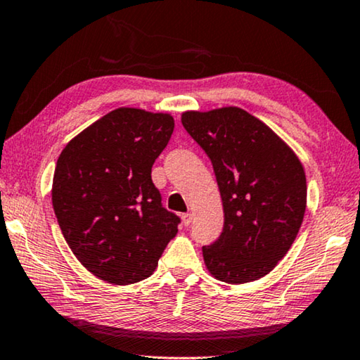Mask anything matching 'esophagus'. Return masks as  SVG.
<instances>
[{
  "label": "esophagus",
  "mask_w": 360,
  "mask_h": 360,
  "mask_svg": "<svg viewBox=\"0 0 360 360\" xmlns=\"http://www.w3.org/2000/svg\"><path fill=\"white\" fill-rule=\"evenodd\" d=\"M191 221H193V214H190V212H186V214H181V222H184L185 227H188Z\"/></svg>",
  "instance_id": "34e87169"
}]
</instances>
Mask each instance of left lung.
Instances as JSON below:
<instances>
[{"label":"left lung","mask_w":360,"mask_h":360,"mask_svg":"<svg viewBox=\"0 0 360 360\" xmlns=\"http://www.w3.org/2000/svg\"><path fill=\"white\" fill-rule=\"evenodd\" d=\"M181 124L211 159L222 198V233L202 247L207 271L227 284L263 278L289 252L304 221V165L243 108L184 112Z\"/></svg>","instance_id":"obj_1"}]
</instances>
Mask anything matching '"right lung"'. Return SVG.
I'll return each instance as SVG.
<instances>
[{"label":"right lung","instance_id":"1","mask_svg":"<svg viewBox=\"0 0 360 360\" xmlns=\"http://www.w3.org/2000/svg\"><path fill=\"white\" fill-rule=\"evenodd\" d=\"M174 117L120 107L71 139L56 162L51 202L82 266L115 285L158 268L180 217L162 207L150 169L174 133Z\"/></svg>","mask_w":360,"mask_h":360}]
</instances>
